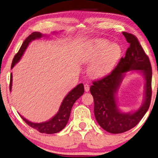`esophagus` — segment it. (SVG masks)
I'll list each match as a JSON object with an SVG mask.
<instances>
[{
    "label": "esophagus",
    "instance_id": "esophagus-1",
    "mask_svg": "<svg viewBox=\"0 0 158 158\" xmlns=\"http://www.w3.org/2000/svg\"><path fill=\"white\" fill-rule=\"evenodd\" d=\"M84 89L85 92H88L89 90H90V86H89V85L87 84H84Z\"/></svg>",
    "mask_w": 158,
    "mask_h": 158
}]
</instances>
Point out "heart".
<instances>
[{"instance_id": "heart-1", "label": "heart", "mask_w": 158, "mask_h": 158, "mask_svg": "<svg viewBox=\"0 0 158 158\" xmlns=\"http://www.w3.org/2000/svg\"><path fill=\"white\" fill-rule=\"evenodd\" d=\"M108 40L96 39L89 42L85 48L83 60L91 65L90 73L96 78L108 75L114 70L122 55V47L118 44H110Z\"/></svg>"}]
</instances>
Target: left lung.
Returning a JSON list of instances; mask_svg holds the SVG:
<instances>
[{"instance_id": "8db88e82", "label": "left lung", "mask_w": 158, "mask_h": 158, "mask_svg": "<svg viewBox=\"0 0 158 158\" xmlns=\"http://www.w3.org/2000/svg\"><path fill=\"white\" fill-rule=\"evenodd\" d=\"M122 34L130 44L125 56L120 59L110 74L93 81L90 89L97 123L105 131L113 134L124 133L138 124L148 110L152 94V69L148 57L135 36L125 31ZM131 70L139 71L145 77V99L138 110L123 113L117 107L116 94L125 73Z\"/></svg>"}]
</instances>
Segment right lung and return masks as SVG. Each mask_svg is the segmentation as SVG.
I'll return each mask as SVG.
<instances>
[{"label": "right lung", "instance_id": "1", "mask_svg": "<svg viewBox=\"0 0 158 158\" xmlns=\"http://www.w3.org/2000/svg\"><path fill=\"white\" fill-rule=\"evenodd\" d=\"M44 36V35H43L41 33L39 32V31H34V32L31 33L29 36H27L24 42L23 43L21 47L20 48L18 52L14 56L11 68H13L14 65L21 59V56H23V54L24 52L26 50L27 47L28 46V45H29L30 42L35 39H39L41 38ZM11 85H12V74L11 73L10 84V91L11 90ZM84 87L83 84H79L77 85L75 88H74L73 90L70 91L67 95L65 97L61 106H60V108L59 109V111L57 112V113L52 118H51L47 122L42 123H34L30 122L29 120L24 118L19 113V114L26 124H27L31 128L39 131L40 133L46 134L56 133L63 130L65 126H66L70 115L72 107H73L74 102L84 94Z\"/></svg>", "mask_w": 158, "mask_h": 158}]
</instances>
